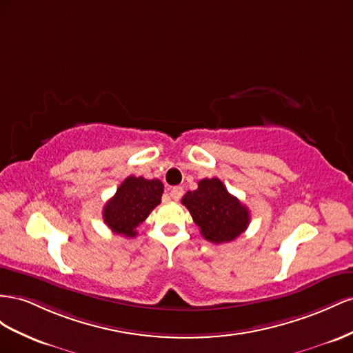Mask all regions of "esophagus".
<instances>
[{
  "mask_svg": "<svg viewBox=\"0 0 353 353\" xmlns=\"http://www.w3.org/2000/svg\"><path fill=\"white\" fill-rule=\"evenodd\" d=\"M170 196H171V199L179 201L180 198L183 196V188H180V186H174L173 189L170 190Z\"/></svg>",
  "mask_w": 353,
  "mask_h": 353,
  "instance_id": "34e87169",
  "label": "esophagus"
}]
</instances>
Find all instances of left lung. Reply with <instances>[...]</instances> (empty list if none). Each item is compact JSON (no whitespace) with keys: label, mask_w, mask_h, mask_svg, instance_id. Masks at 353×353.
<instances>
[{"label":"left lung","mask_w":353,"mask_h":353,"mask_svg":"<svg viewBox=\"0 0 353 353\" xmlns=\"http://www.w3.org/2000/svg\"><path fill=\"white\" fill-rule=\"evenodd\" d=\"M182 204L199 228V232L213 244L230 243L250 225V211L230 195L219 179H203L198 189L188 190Z\"/></svg>","instance_id":"left-lung-1"}]
</instances>
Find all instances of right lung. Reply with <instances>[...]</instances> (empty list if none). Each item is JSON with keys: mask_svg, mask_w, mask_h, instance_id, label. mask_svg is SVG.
I'll return each instance as SVG.
<instances>
[{"mask_svg": "<svg viewBox=\"0 0 353 353\" xmlns=\"http://www.w3.org/2000/svg\"><path fill=\"white\" fill-rule=\"evenodd\" d=\"M163 192L164 185L158 179L128 176L106 203L103 221L114 234L133 238L137 235L136 229L161 203Z\"/></svg>", "mask_w": 353, "mask_h": 353, "instance_id": "1", "label": "right lung"}]
</instances>
